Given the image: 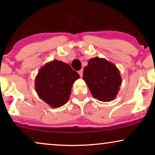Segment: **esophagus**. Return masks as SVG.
<instances>
[{
	"label": "esophagus",
	"instance_id": "1",
	"mask_svg": "<svg viewBox=\"0 0 155 155\" xmlns=\"http://www.w3.org/2000/svg\"><path fill=\"white\" fill-rule=\"evenodd\" d=\"M82 73H83V70H82V69L80 70V71H78V73H79V75H80V77H82Z\"/></svg>",
	"mask_w": 155,
	"mask_h": 155
}]
</instances>
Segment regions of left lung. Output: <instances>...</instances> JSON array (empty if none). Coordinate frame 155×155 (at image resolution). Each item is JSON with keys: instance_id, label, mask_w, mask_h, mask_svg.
Instances as JSON below:
<instances>
[{"instance_id": "obj_1", "label": "left lung", "mask_w": 155, "mask_h": 155, "mask_svg": "<svg viewBox=\"0 0 155 155\" xmlns=\"http://www.w3.org/2000/svg\"><path fill=\"white\" fill-rule=\"evenodd\" d=\"M82 78L93 97L101 101L114 100L122 83L120 72L116 65L99 57L89 60Z\"/></svg>"}]
</instances>
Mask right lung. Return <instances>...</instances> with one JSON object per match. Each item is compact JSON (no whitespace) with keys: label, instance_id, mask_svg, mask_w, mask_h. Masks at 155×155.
Masks as SVG:
<instances>
[{"label":"right lung","instance_id":"add662e5","mask_svg":"<svg viewBox=\"0 0 155 155\" xmlns=\"http://www.w3.org/2000/svg\"><path fill=\"white\" fill-rule=\"evenodd\" d=\"M79 78V74L69 64L54 60L39 69L35 78V90L51 107L58 108L68 101L73 84Z\"/></svg>","mask_w":155,"mask_h":155}]
</instances>
